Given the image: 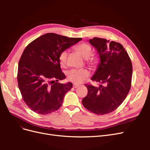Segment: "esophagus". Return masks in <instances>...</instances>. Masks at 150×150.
Listing matches in <instances>:
<instances>
[{
    "label": "esophagus",
    "mask_w": 150,
    "mask_h": 150,
    "mask_svg": "<svg viewBox=\"0 0 150 150\" xmlns=\"http://www.w3.org/2000/svg\"><path fill=\"white\" fill-rule=\"evenodd\" d=\"M79 86V85L78 84H73V88H77Z\"/></svg>",
    "instance_id": "esophagus-1"
}]
</instances>
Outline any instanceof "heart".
<instances>
[{
    "label": "heart",
    "mask_w": 150,
    "mask_h": 150,
    "mask_svg": "<svg viewBox=\"0 0 150 150\" xmlns=\"http://www.w3.org/2000/svg\"><path fill=\"white\" fill-rule=\"evenodd\" d=\"M74 49L83 58L86 59L88 64L91 67H96L99 62V57L98 56H91L92 54V47L88 43L83 42L76 45ZM68 54L69 52L67 50L62 51L59 56V61L62 67L66 66ZM89 76V72L87 69H71L67 72V78L69 81L76 84H79L87 78Z\"/></svg>",
    "instance_id": "b5f03b06"
}]
</instances>
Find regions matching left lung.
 <instances>
[{"label":"left lung","mask_w":150,"mask_h":150,"mask_svg":"<svg viewBox=\"0 0 150 150\" xmlns=\"http://www.w3.org/2000/svg\"><path fill=\"white\" fill-rule=\"evenodd\" d=\"M89 41L96 49L100 59L91 80L104 86L100 84L98 88L85 84L88 94L82 103L95 114L106 115L118 108L128 95L132 79V63L121 44L98 38Z\"/></svg>","instance_id":"obj_1"}]
</instances>
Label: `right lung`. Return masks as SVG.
I'll list each match as a JSON object with an SVG mask.
<instances>
[{
    "mask_svg": "<svg viewBox=\"0 0 150 150\" xmlns=\"http://www.w3.org/2000/svg\"><path fill=\"white\" fill-rule=\"evenodd\" d=\"M82 38L47 33L25 47L18 65V86L23 100L32 111L47 115L58 110L72 84H61L66 78L59 56Z\"/></svg>",
    "mask_w": 150,
    "mask_h": 150,
    "instance_id": "obj_1",
    "label": "right lung"
}]
</instances>
